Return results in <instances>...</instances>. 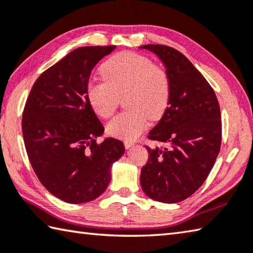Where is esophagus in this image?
<instances>
[{
	"instance_id": "esophagus-1",
	"label": "esophagus",
	"mask_w": 253,
	"mask_h": 253,
	"mask_svg": "<svg viewBox=\"0 0 253 253\" xmlns=\"http://www.w3.org/2000/svg\"><path fill=\"white\" fill-rule=\"evenodd\" d=\"M124 145H125V147H126L127 149H129L131 146L135 145V142H132V141H125V142H124Z\"/></svg>"
}]
</instances>
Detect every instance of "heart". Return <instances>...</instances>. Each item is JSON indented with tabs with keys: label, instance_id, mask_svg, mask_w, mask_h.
I'll return each instance as SVG.
<instances>
[{
	"label": "heart",
	"instance_id": "heart-1",
	"mask_svg": "<svg viewBox=\"0 0 253 253\" xmlns=\"http://www.w3.org/2000/svg\"><path fill=\"white\" fill-rule=\"evenodd\" d=\"M104 82L87 86V97L95 113L109 118L124 98L127 112L108 123L107 132L115 138L134 140L146 129L148 118L158 121L171 95L167 71L142 55L123 52L108 58L99 68Z\"/></svg>",
	"mask_w": 253,
	"mask_h": 253
}]
</instances>
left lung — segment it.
Here are the masks:
<instances>
[{
  "label": "left lung",
  "instance_id": "obj_1",
  "mask_svg": "<svg viewBox=\"0 0 253 253\" xmlns=\"http://www.w3.org/2000/svg\"><path fill=\"white\" fill-rule=\"evenodd\" d=\"M157 55L170 79L171 95L148 138L166 142L150 148L141 168L140 186L149 198L176 204L199 189L221 146V116L212 87L179 50L166 45L140 46Z\"/></svg>",
  "mask_w": 253,
  "mask_h": 253
}]
</instances>
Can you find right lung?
<instances>
[{"label":"right lung","mask_w":253,"mask_h":253,"mask_svg":"<svg viewBox=\"0 0 253 253\" xmlns=\"http://www.w3.org/2000/svg\"><path fill=\"white\" fill-rule=\"evenodd\" d=\"M116 48L79 47L40 75L22 117L30 163L42 185L68 204L94 200L106 190L111 168L125 153L118 139L96 138L104 127L87 97L90 73Z\"/></svg>","instance_id":"obj_1"}]
</instances>
